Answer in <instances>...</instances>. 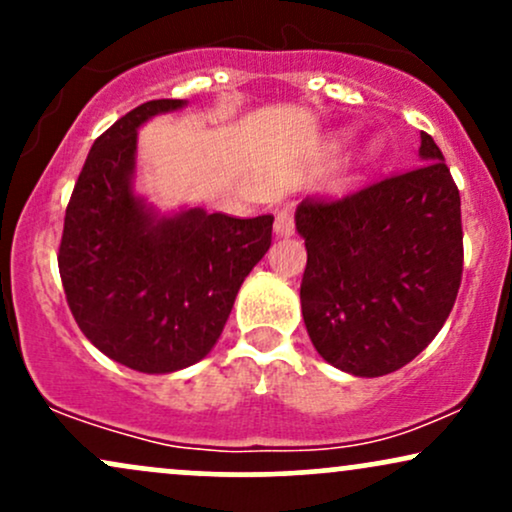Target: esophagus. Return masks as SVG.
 Segmentation results:
<instances>
[{"mask_svg":"<svg viewBox=\"0 0 512 512\" xmlns=\"http://www.w3.org/2000/svg\"><path fill=\"white\" fill-rule=\"evenodd\" d=\"M274 231H276V236H293V231H296V221H293L291 207H284V209L276 211Z\"/></svg>","mask_w":512,"mask_h":512,"instance_id":"esophagus-1","label":"esophagus"}]
</instances>
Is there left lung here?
I'll return each mask as SVG.
<instances>
[{"instance_id":"8db88e82","label":"left lung","mask_w":512,"mask_h":512,"mask_svg":"<svg viewBox=\"0 0 512 512\" xmlns=\"http://www.w3.org/2000/svg\"><path fill=\"white\" fill-rule=\"evenodd\" d=\"M421 166L344 197H305V330L317 354L361 378L395 373L448 320L462 281L460 190L431 134Z\"/></svg>"}]
</instances>
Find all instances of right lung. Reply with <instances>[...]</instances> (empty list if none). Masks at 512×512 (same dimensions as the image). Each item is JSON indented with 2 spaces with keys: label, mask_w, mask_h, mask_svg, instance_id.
<instances>
[{
  "label": "right lung",
  "mask_w": 512,
  "mask_h": 512,
  "mask_svg": "<svg viewBox=\"0 0 512 512\" xmlns=\"http://www.w3.org/2000/svg\"><path fill=\"white\" fill-rule=\"evenodd\" d=\"M185 101L142 103L105 129L69 197L57 264L86 339L139 373L202 361L221 337L240 284L272 245L274 216L182 211L156 219L134 197L137 129Z\"/></svg>",
  "instance_id": "obj_1"
}]
</instances>
